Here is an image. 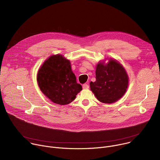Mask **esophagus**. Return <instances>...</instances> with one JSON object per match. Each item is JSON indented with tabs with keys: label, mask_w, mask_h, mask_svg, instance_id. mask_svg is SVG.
I'll return each instance as SVG.
<instances>
[{
	"label": "esophagus",
	"mask_w": 160,
	"mask_h": 160,
	"mask_svg": "<svg viewBox=\"0 0 160 160\" xmlns=\"http://www.w3.org/2000/svg\"><path fill=\"white\" fill-rule=\"evenodd\" d=\"M82 87H83V89H87V88H89V85H88V84H87V83H84V84L82 85Z\"/></svg>",
	"instance_id": "esophagus-1"
}]
</instances>
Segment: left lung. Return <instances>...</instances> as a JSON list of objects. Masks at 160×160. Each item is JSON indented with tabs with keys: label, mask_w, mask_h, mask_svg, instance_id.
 <instances>
[{
	"label": "left lung",
	"mask_w": 160,
	"mask_h": 160,
	"mask_svg": "<svg viewBox=\"0 0 160 160\" xmlns=\"http://www.w3.org/2000/svg\"><path fill=\"white\" fill-rule=\"evenodd\" d=\"M96 78V82L90 83V90L101 102H115L126 92L128 77L125 68L115 59H110L107 64L99 62Z\"/></svg>",
	"instance_id": "left-lung-1"
}]
</instances>
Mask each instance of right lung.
Wrapping results in <instances>:
<instances>
[{"mask_svg":"<svg viewBox=\"0 0 160 160\" xmlns=\"http://www.w3.org/2000/svg\"><path fill=\"white\" fill-rule=\"evenodd\" d=\"M37 79L43 94L60 105L72 102L82 90L72 70L70 61L60 54L53 55L45 61Z\"/></svg>","mask_w":160,"mask_h":160,"instance_id":"right-lung-1","label":"right lung"}]
</instances>
